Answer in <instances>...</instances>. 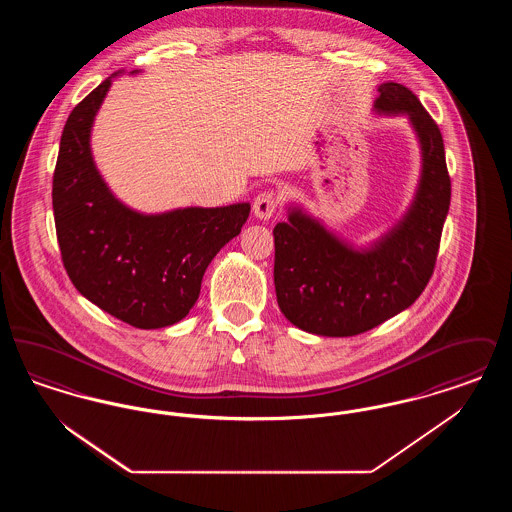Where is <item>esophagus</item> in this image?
Returning a JSON list of instances; mask_svg holds the SVG:
<instances>
[{
  "label": "esophagus",
  "mask_w": 512,
  "mask_h": 512,
  "mask_svg": "<svg viewBox=\"0 0 512 512\" xmlns=\"http://www.w3.org/2000/svg\"><path fill=\"white\" fill-rule=\"evenodd\" d=\"M278 207V195L274 192H263L253 201V215L259 220H268Z\"/></svg>",
  "instance_id": "1"
}]
</instances>
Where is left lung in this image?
Listing matches in <instances>:
<instances>
[{"mask_svg":"<svg viewBox=\"0 0 512 512\" xmlns=\"http://www.w3.org/2000/svg\"><path fill=\"white\" fill-rule=\"evenodd\" d=\"M376 115L405 117L420 147L413 201L388 232L351 244L299 203L274 234V288L284 317L303 332L357 336L411 307L424 292L438 257L451 180L438 124L409 88L378 86Z\"/></svg>","mask_w":512,"mask_h":512,"instance_id":"1","label":"left lung"}]
</instances>
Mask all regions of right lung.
Masks as SVG:
<instances>
[{"label":"right lung","mask_w":512,"mask_h":512,"mask_svg":"<svg viewBox=\"0 0 512 512\" xmlns=\"http://www.w3.org/2000/svg\"><path fill=\"white\" fill-rule=\"evenodd\" d=\"M121 74L103 80L67 119L53 174V217L74 288L111 317L155 330L190 313L205 270L242 232L251 205L142 213L111 192L94 161L92 128Z\"/></svg>","instance_id":"right-lung-1"}]
</instances>
